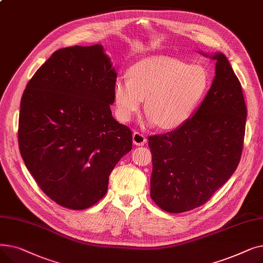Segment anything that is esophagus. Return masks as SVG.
Listing matches in <instances>:
<instances>
[{
    "mask_svg": "<svg viewBox=\"0 0 263 263\" xmlns=\"http://www.w3.org/2000/svg\"><path fill=\"white\" fill-rule=\"evenodd\" d=\"M147 142V139L144 136V134L140 132H134L133 133V143L137 146H143Z\"/></svg>",
    "mask_w": 263,
    "mask_h": 263,
    "instance_id": "obj_1",
    "label": "esophagus"
}]
</instances>
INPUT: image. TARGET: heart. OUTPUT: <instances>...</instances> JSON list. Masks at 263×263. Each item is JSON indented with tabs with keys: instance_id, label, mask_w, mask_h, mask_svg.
Instances as JSON below:
<instances>
[{
	"instance_id": "obj_1",
	"label": "heart",
	"mask_w": 263,
	"mask_h": 263,
	"mask_svg": "<svg viewBox=\"0 0 263 263\" xmlns=\"http://www.w3.org/2000/svg\"><path fill=\"white\" fill-rule=\"evenodd\" d=\"M210 85L201 65H189L170 57H151L134 64L129 76H120L114 86L117 117L130 121L143 99L150 126L176 129L192 116Z\"/></svg>"
}]
</instances>
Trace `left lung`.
I'll return each mask as SVG.
<instances>
[{"label": "left lung", "instance_id": "obj_1", "mask_svg": "<svg viewBox=\"0 0 263 263\" xmlns=\"http://www.w3.org/2000/svg\"><path fill=\"white\" fill-rule=\"evenodd\" d=\"M215 77L194 116L178 129L151 135L150 196L171 213L208 201L237 170L247 109L242 86L223 53L211 57Z\"/></svg>", "mask_w": 263, "mask_h": 263}]
</instances>
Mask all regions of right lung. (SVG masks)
I'll list each match as a JSON object with an SVG mask.
<instances>
[{"instance_id":"add662e5","label":"right lung","mask_w":263,"mask_h":263,"mask_svg":"<svg viewBox=\"0 0 263 263\" xmlns=\"http://www.w3.org/2000/svg\"><path fill=\"white\" fill-rule=\"evenodd\" d=\"M116 79L102 46H74L55 51L22 95L21 157L41 191L64 208L98 202L132 148V131L109 107Z\"/></svg>"}]
</instances>
